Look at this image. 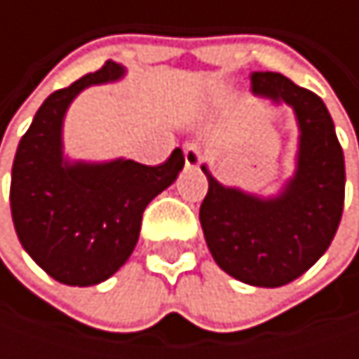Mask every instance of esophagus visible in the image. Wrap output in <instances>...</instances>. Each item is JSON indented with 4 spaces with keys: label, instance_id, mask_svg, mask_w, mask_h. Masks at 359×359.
I'll return each mask as SVG.
<instances>
[{
    "label": "esophagus",
    "instance_id": "esophagus-1",
    "mask_svg": "<svg viewBox=\"0 0 359 359\" xmlns=\"http://www.w3.org/2000/svg\"><path fill=\"white\" fill-rule=\"evenodd\" d=\"M182 151H184V164H187V168H199V164L203 162L201 147L197 143H187L182 147Z\"/></svg>",
    "mask_w": 359,
    "mask_h": 359
}]
</instances>
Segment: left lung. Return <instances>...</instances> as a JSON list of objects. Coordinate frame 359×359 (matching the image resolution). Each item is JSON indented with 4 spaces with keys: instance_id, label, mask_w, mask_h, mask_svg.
<instances>
[{
    "instance_id": "obj_1",
    "label": "left lung",
    "mask_w": 359,
    "mask_h": 359,
    "mask_svg": "<svg viewBox=\"0 0 359 359\" xmlns=\"http://www.w3.org/2000/svg\"><path fill=\"white\" fill-rule=\"evenodd\" d=\"M253 95L295 111L299 145L295 172L276 195L226 187L208 166L199 222L216 264L253 287H283L310 270L328 250L343 214L345 160L332 118L312 91L278 72H253Z\"/></svg>"
}]
</instances>
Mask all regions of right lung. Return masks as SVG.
Returning a JSON list of instances; mask_svg holds the SVG:
<instances>
[{"instance_id": "obj_1", "label": "right lung", "mask_w": 359, "mask_h": 359, "mask_svg": "<svg viewBox=\"0 0 359 359\" xmlns=\"http://www.w3.org/2000/svg\"><path fill=\"white\" fill-rule=\"evenodd\" d=\"M124 72L108 60L102 70L51 93L16 149L10 184L16 235L51 278L70 287L100 285L126 264L145 208L184 166L179 147L160 166L64 156L62 128L70 104L87 87L116 83Z\"/></svg>"}]
</instances>
